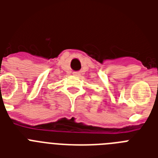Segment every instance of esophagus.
Wrapping results in <instances>:
<instances>
[{
  "mask_svg": "<svg viewBox=\"0 0 158 158\" xmlns=\"http://www.w3.org/2000/svg\"><path fill=\"white\" fill-rule=\"evenodd\" d=\"M73 74H74V76H79V75H80V73H79V72H74Z\"/></svg>",
  "mask_w": 158,
  "mask_h": 158,
  "instance_id": "esophagus-1",
  "label": "esophagus"
}]
</instances>
